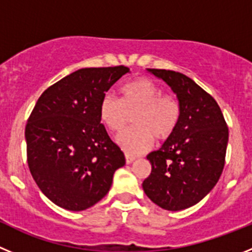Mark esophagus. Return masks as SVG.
Listing matches in <instances>:
<instances>
[{"mask_svg":"<svg viewBox=\"0 0 252 252\" xmlns=\"http://www.w3.org/2000/svg\"><path fill=\"white\" fill-rule=\"evenodd\" d=\"M135 159H136V158H135V157H132V155H128V154H126V162H127V164H131V162H133V161H135Z\"/></svg>","mask_w":252,"mask_h":252,"instance_id":"1","label":"esophagus"}]
</instances>
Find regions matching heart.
<instances>
[{"instance_id": "obj_1", "label": "heart", "mask_w": 252, "mask_h": 252, "mask_svg": "<svg viewBox=\"0 0 252 252\" xmlns=\"http://www.w3.org/2000/svg\"><path fill=\"white\" fill-rule=\"evenodd\" d=\"M121 98L111 94L102 97L98 115L110 131L120 133L133 116L132 130L117 137L122 150L137 155L153 146L154 137L165 141L175 132L182 116L179 99L173 93H162L161 88L150 79L137 78L120 87Z\"/></svg>"}]
</instances>
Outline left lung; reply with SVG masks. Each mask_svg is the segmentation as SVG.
Segmentation results:
<instances>
[{
  "label": "left lung",
  "mask_w": 252,
  "mask_h": 252,
  "mask_svg": "<svg viewBox=\"0 0 252 252\" xmlns=\"http://www.w3.org/2000/svg\"><path fill=\"white\" fill-rule=\"evenodd\" d=\"M177 94L182 116L175 132L148 155L151 173L142 183L159 207L180 211L202 201L217 184L224 166L228 127L212 95L182 73L148 69Z\"/></svg>",
  "instance_id": "left-lung-1"
}]
</instances>
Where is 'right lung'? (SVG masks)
I'll return each mask as SVG.
<instances>
[{
	"mask_svg": "<svg viewBox=\"0 0 252 252\" xmlns=\"http://www.w3.org/2000/svg\"><path fill=\"white\" fill-rule=\"evenodd\" d=\"M127 72L125 65L79 69L37 99L25 128L28 164L40 190L57 206L68 211L94 206L125 165L98 108L107 91Z\"/></svg>",
	"mask_w": 252,
	"mask_h": 252,
	"instance_id": "add662e5",
	"label": "right lung"
}]
</instances>
